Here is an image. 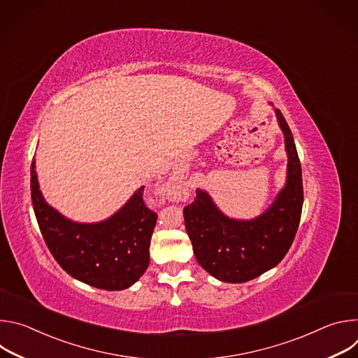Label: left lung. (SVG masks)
<instances>
[{
  "mask_svg": "<svg viewBox=\"0 0 358 358\" xmlns=\"http://www.w3.org/2000/svg\"><path fill=\"white\" fill-rule=\"evenodd\" d=\"M285 134L287 178L272 206L259 217L242 221L222 214L207 191L196 189L184 208V222L198 264L227 283H242L275 268L287 253L303 207L301 166L292 131L275 109Z\"/></svg>",
  "mask_w": 358,
  "mask_h": 358,
  "instance_id": "8db88e82",
  "label": "left lung"
}]
</instances>
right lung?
<instances>
[{"mask_svg":"<svg viewBox=\"0 0 358 358\" xmlns=\"http://www.w3.org/2000/svg\"><path fill=\"white\" fill-rule=\"evenodd\" d=\"M143 191L140 187L110 218L79 224L48 206L39 191L35 160L31 164V199L48 249L66 273L97 289H127L148 266L157 214L147 208Z\"/></svg>","mask_w":358,"mask_h":358,"instance_id":"1","label":"right lung"}]
</instances>
